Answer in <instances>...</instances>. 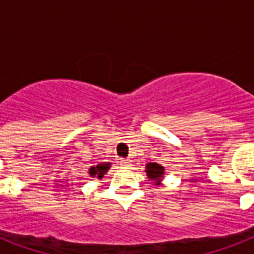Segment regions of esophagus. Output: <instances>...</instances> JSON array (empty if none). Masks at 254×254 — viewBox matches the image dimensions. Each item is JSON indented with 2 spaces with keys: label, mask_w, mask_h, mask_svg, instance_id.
Wrapping results in <instances>:
<instances>
[{
  "label": "esophagus",
  "mask_w": 254,
  "mask_h": 254,
  "mask_svg": "<svg viewBox=\"0 0 254 254\" xmlns=\"http://www.w3.org/2000/svg\"><path fill=\"white\" fill-rule=\"evenodd\" d=\"M120 163H121V166H124V167L130 166V161H129V159H121V161H120Z\"/></svg>",
  "instance_id": "esophagus-1"
}]
</instances>
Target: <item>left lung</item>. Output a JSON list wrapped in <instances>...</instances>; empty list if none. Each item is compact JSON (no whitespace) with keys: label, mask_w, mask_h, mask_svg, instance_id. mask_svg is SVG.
<instances>
[{"label":"left lung","mask_w":254,"mask_h":254,"mask_svg":"<svg viewBox=\"0 0 254 254\" xmlns=\"http://www.w3.org/2000/svg\"><path fill=\"white\" fill-rule=\"evenodd\" d=\"M146 173H147V177L153 179V181H158L159 178L162 177L163 173H165V169L163 166L158 165V163H149L146 165Z\"/></svg>","instance_id":"8db88e82"}]
</instances>
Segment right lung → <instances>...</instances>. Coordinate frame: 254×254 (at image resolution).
Returning a JSON list of instances; mask_svg holds the SVG:
<instances>
[{
	"label": "right lung",
	"mask_w": 254,
	"mask_h": 254,
	"mask_svg": "<svg viewBox=\"0 0 254 254\" xmlns=\"http://www.w3.org/2000/svg\"><path fill=\"white\" fill-rule=\"evenodd\" d=\"M109 163H100L97 166H93L89 169V174L91 177H97V178H103L104 174L107 173L108 169H109Z\"/></svg>",
	"instance_id": "right-lung-1"
}]
</instances>
